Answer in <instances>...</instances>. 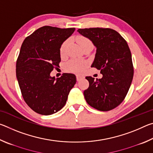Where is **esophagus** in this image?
<instances>
[{
    "label": "esophagus",
    "instance_id": "1",
    "mask_svg": "<svg viewBox=\"0 0 153 153\" xmlns=\"http://www.w3.org/2000/svg\"><path fill=\"white\" fill-rule=\"evenodd\" d=\"M84 76H81V75H79V74H77L76 75V79H77V81H80L82 79L84 78Z\"/></svg>",
    "mask_w": 153,
    "mask_h": 153
}]
</instances>
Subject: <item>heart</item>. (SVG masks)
<instances>
[{
  "instance_id": "heart-1",
  "label": "heart",
  "mask_w": 153,
  "mask_h": 153,
  "mask_svg": "<svg viewBox=\"0 0 153 153\" xmlns=\"http://www.w3.org/2000/svg\"><path fill=\"white\" fill-rule=\"evenodd\" d=\"M77 42L81 48L87 45H92L90 41L87 38L84 36H78L77 38ZM69 41L66 40L63 43L60 48V54L62 57L66 55V48L68 45ZM86 66V63L84 61L79 59H73L69 61L65 65V68L67 71L75 72V73H82L84 71L85 67Z\"/></svg>"
}]
</instances>
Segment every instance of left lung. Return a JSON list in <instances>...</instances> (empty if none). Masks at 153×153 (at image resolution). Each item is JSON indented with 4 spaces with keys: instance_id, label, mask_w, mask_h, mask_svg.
Wrapping results in <instances>:
<instances>
[{
    "instance_id": "left-lung-1",
    "label": "left lung",
    "mask_w": 153,
    "mask_h": 153,
    "mask_svg": "<svg viewBox=\"0 0 153 153\" xmlns=\"http://www.w3.org/2000/svg\"><path fill=\"white\" fill-rule=\"evenodd\" d=\"M92 41L97 48L92 67L100 70L102 77L90 76L89 87L84 95L88 104L98 111L113 109L122 102L131 86L134 76L131 54L126 41L110 28L77 30Z\"/></svg>"
}]
</instances>
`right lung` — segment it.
I'll use <instances>...</instances> for the list:
<instances>
[{"instance_id":"right-lung-1","label":"right lung","mask_w":153,"mask_h":153,"mask_svg":"<svg viewBox=\"0 0 153 153\" xmlns=\"http://www.w3.org/2000/svg\"><path fill=\"white\" fill-rule=\"evenodd\" d=\"M75 28L43 26L23 42L16 63V76L23 98L37 113L49 115L66 104L69 93L76 83L72 74L59 78L51 72L59 67L60 48Z\"/></svg>"}]
</instances>
